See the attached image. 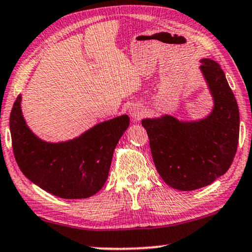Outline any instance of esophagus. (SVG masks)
Returning <instances> with one entry per match:
<instances>
[{
    "mask_svg": "<svg viewBox=\"0 0 252 252\" xmlns=\"http://www.w3.org/2000/svg\"><path fill=\"white\" fill-rule=\"evenodd\" d=\"M129 113L133 122H138L144 115V107L142 105H139V103H135V105L130 107Z\"/></svg>",
    "mask_w": 252,
    "mask_h": 252,
    "instance_id": "obj_1",
    "label": "esophagus"
}]
</instances>
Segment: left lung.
<instances>
[{
    "label": "left lung",
    "instance_id": "1",
    "mask_svg": "<svg viewBox=\"0 0 252 252\" xmlns=\"http://www.w3.org/2000/svg\"><path fill=\"white\" fill-rule=\"evenodd\" d=\"M213 107L198 120H179L174 115L144 119L154 165L169 187L191 191L206 187L229 169L240 133V113L219 63L200 60Z\"/></svg>",
    "mask_w": 252,
    "mask_h": 252
}]
</instances>
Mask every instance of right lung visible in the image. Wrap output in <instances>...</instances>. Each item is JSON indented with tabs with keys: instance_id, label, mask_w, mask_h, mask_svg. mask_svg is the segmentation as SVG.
I'll list each match as a JSON object with an SVG mask.
<instances>
[{
	"instance_id": "right-lung-1",
	"label": "right lung",
	"mask_w": 252,
	"mask_h": 252,
	"mask_svg": "<svg viewBox=\"0 0 252 252\" xmlns=\"http://www.w3.org/2000/svg\"><path fill=\"white\" fill-rule=\"evenodd\" d=\"M129 123L124 114L72 139L46 142L26 123L19 94L10 114L13 154L22 173L42 190L64 199L89 198L108 179L114 150Z\"/></svg>"
}]
</instances>
